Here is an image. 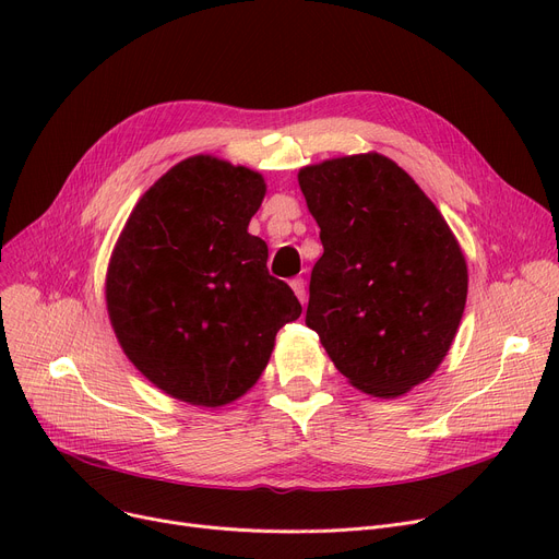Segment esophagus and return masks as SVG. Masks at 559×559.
Returning <instances> with one entry per match:
<instances>
[{
    "label": "esophagus",
    "mask_w": 559,
    "mask_h": 559,
    "mask_svg": "<svg viewBox=\"0 0 559 559\" xmlns=\"http://www.w3.org/2000/svg\"><path fill=\"white\" fill-rule=\"evenodd\" d=\"M289 287L295 289V295L299 297V301H301V304H306V299H308V292H306V281H304L301 276H297V278H292V281H289Z\"/></svg>",
    "instance_id": "esophagus-1"
}]
</instances>
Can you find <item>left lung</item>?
I'll return each instance as SVG.
<instances>
[{
    "label": "left lung",
    "mask_w": 559,
    "mask_h": 559,
    "mask_svg": "<svg viewBox=\"0 0 559 559\" xmlns=\"http://www.w3.org/2000/svg\"><path fill=\"white\" fill-rule=\"evenodd\" d=\"M319 224L306 324L350 385L399 396L444 360L466 304V262L421 188L360 154L299 171Z\"/></svg>",
    "instance_id": "8db88e82"
}]
</instances>
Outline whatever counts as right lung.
I'll return each instance as SVG.
<instances>
[{
  "label": "right lung",
  "instance_id": "1",
  "mask_svg": "<svg viewBox=\"0 0 559 559\" xmlns=\"http://www.w3.org/2000/svg\"><path fill=\"white\" fill-rule=\"evenodd\" d=\"M262 197L260 174L194 156L142 194L117 240L106 278L115 335L174 399L217 407L242 396L301 314L247 230Z\"/></svg>",
  "mask_w": 559,
  "mask_h": 559
}]
</instances>
